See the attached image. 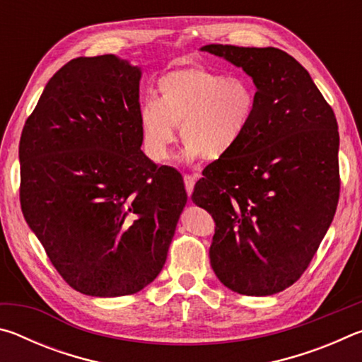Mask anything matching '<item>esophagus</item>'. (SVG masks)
<instances>
[{
	"label": "esophagus",
	"mask_w": 362,
	"mask_h": 362,
	"mask_svg": "<svg viewBox=\"0 0 362 362\" xmlns=\"http://www.w3.org/2000/svg\"><path fill=\"white\" fill-rule=\"evenodd\" d=\"M183 182H185V188H187L188 196H192L193 188H194V183H196V177L187 174L185 177H183Z\"/></svg>",
	"instance_id": "obj_1"
}]
</instances>
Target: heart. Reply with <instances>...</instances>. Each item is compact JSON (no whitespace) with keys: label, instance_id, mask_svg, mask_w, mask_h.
I'll return each mask as SVG.
<instances>
[{"label":"heart","instance_id":"heart-1","mask_svg":"<svg viewBox=\"0 0 362 362\" xmlns=\"http://www.w3.org/2000/svg\"><path fill=\"white\" fill-rule=\"evenodd\" d=\"M156 86L159 99L139 107L145 150L155 161L169 156L179 124L185 161H217L244 142L257 112V93L246 79L187 64L163 73Z\"/></svg>","mask_w":362,"mask_h":362}]
</instances>
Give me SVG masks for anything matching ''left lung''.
<instances>
[{
  "label": "left lung",
  "instance_id": "obj_1",
  "mask_svg": "<svg viewBox=\"0 0 362 362\" xmlns=\"http://www.w3.org/2000/svg\"><path fill=\"white\" fill-rule=\"evenodd\" d=\"M252 78L244 142L203 170L193 203L211 214V267L243 296H273L310 265L339 203V126L310 73L276 47L207 45Z\"/></svg>",
  "mask_w": 362,
  "mask_h": 362
}]
</instances>
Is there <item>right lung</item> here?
Returning a JSON list of instances; mask_svg holds the SVG:
<instances>
[{
    "mask_svg": "<svg viewBox=\"0 0 362 362\" xmlns=\"http://www.w3.org/2000/svg\"><path fill=\"white\" fill-rule=\"evenodd\" d=\"M140 78L113 54L73 59L22 131L23 217L60 276L90 297L155 281L187 204L179 170L140 150Z\"/></svg>",
    "mask_w": 362,
    "mask_h": 362,
    "instance_id": "right-lung-1",
    "label": "right lung"
}]
</instances>
